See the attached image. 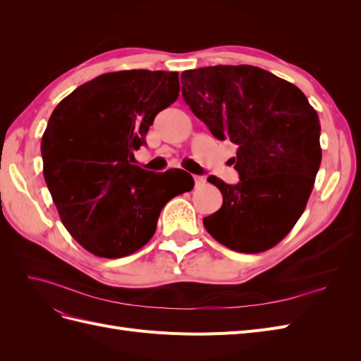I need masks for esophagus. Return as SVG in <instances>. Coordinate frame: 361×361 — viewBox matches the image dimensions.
<instances>
[{"instance_id": "34e87169", "label": "esophagus", "mask_w": 361, "mask_h": 361, "mask_svg": "<svg viewBox=\"0 0 361 361\" xmlns=\"http://www.w3.org/2000/svg\"><path fill=\"white\" fill-rule=\"evenodd\" d=\"M194 182H195V185H202V183H204V178L203 176H194Z\"/></svg>"}]
</instances>
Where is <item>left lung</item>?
<instances>
[{"label": "left lung", "instance_id": "obj_1", "mask_svg": "<svg viewBox=\"0 0 361 361\" xmlns=\"http://www.w3.org/2000/svg\"><path fill=\"white\" fill-rule=\"evenodd\" d=\"M180 82L195 117L236 145L239 182L207 178L223 206L203 218L204 228L241 253L277 245L302 215L321 166L318 113L297 85L248 64L185 71Z\"/></svg>", "mask_w": 361, "mask_h": 361}]
</instances>
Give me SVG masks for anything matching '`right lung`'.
<instances>
[{
	"mask_svg": "<svg viewBox=\"0 0 361 361\" xmlns=\"http://www.w3.org/2000/svg\"><path fill=\"white\" fill-rule=\"evenodd\" d=\"M179 96V73L120 71L80 85L52 111L42 137L43 174L61 223L92 255L135 253L157 231L174 195L191 191V174L134 166L155 116Z\"/></svg>",
	"mask_w": 361,
	"mask_h": 361,
	"instance_id": "right-lung-1",
	"label": "right lung"
}]
</instances>
